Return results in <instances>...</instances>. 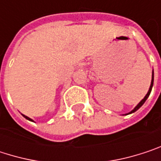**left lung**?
<instances>
[{
  "label": "left lung",
  "instance_id": "left-lung-1",
  "mask_svg": "<svg viewBox=\"0 0 161 161\" xmlns=\"http://www.w3.org/2000/svg\"><path fill=\"white\" fill-rule=\"evenodd\" d=\"M153 84H154V72H153V74H152V80H151V85H150V87H149V90H148L147 94L145 95V98H144V99H143V100H142V101H141V102H140V103H139L136 105V107H135V108H134L132 111H130V112L129 113V114H132V113L136 112V111H137V110H138V109H139V108H140V107H141V106H142V105L145 103V101L147 100V98H148V97H149V95H150V92H151V90H152V87H153Z\"/></svg>",
  "mask_w": 161,
  "mask_h": 161
}]
</instances>
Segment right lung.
<instances>
[{
    "label": "right lung",
    "mask_w": 161,
    "mask_h": 161,
    "mask_svg": "<svg viewBox=\"0 0 161 161\" xmlns=\"http://www.w3.org/2000/svg\"><path fill=\"white\" fill-rule=\"evenodd\" d=\"M22 115H23V116H24V117H25L26 119H28V120H30V121H33V120H32L31 118H30V117H28L27 115H24V114H22Z\"/></svg>",
    "instance_id": "1"
}]
</instances>
